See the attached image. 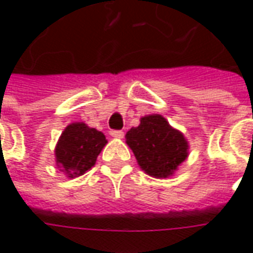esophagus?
<instances>
[{
	"instance_id": "obj_1",
	"label": "esophagus",
	"mask_w": 253,
	"mask_h": 253,
	"mask_svg": "<svg viewBox=\"0 0 253 253\" xmlns=\"http://www.w3.org/2000/svg\"><path fill=\"white\" fill-rule=\"evenodd\" d=\"M111 137L114 138H123V135H125V132L122 131V130H111Z\"/></svg>"
}]
</instances>
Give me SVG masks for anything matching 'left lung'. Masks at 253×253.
Returning a JSON list of instances; mask_svg holds the SVG:
<instances>
[{
	"mask_svg": "<svg viewBox=\"0 0 253 253\" xmlns=\"http://www.w3.org/2000/svg\"><path fill=\"white\" fill-rule=\"evenodd\" d=\"M139 122V126L127 131L126 143L145 173L157 179L169 177L188 157V141L163 115L142 116Z\"/></svg>",
	"mask_w": 253,
	"mask_h": 253,
	"instance_id": "obj_1",
	"label": "left lung"
}]
</instances>
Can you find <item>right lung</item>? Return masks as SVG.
<instances>
[{
    "label": "right lung",
    "instance_id": "add662e5",
    "mask_svg": "<svg viewBox=\"0 0 253 253\" xmlns=\"http://www.w3.org/2000/svg\"><path fill=\"white\" fill-rule=\"evenodd\" d=\"M107 145L105 135L84 122L70 123L61 134L55 146V163L67 177H78L94 164Z\"/></svg>",
    "mask_w": 253,
    "mask_h": 253
}]
</instances>
